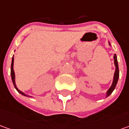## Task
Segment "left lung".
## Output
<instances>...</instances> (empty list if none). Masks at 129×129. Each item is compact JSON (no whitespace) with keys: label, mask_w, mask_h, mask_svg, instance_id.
I'll return each mask as SVG.
<instances>
[{"label":"left lung","mask_w":129,"mask_h":129,"mask_svg":"<svg viewBox=\"0 0 129 129\" xmlns=\"http://www.w3.org/2000/svg\"><path fill=\"white\" fill-rule=\"evenodd\" d=\"M109 44H110V43H109ZM113 58H114V64H115V66H116V71H115V73H114V77H113V84H112L111 87L108 89V90L107 92V97L109 96V95L112 93V92L114 90L115 87L116 86V84L117 82H118V77H119V70H118V64L117 57L116 54H114Z\"/></svg>","instance_id":"8db88e82"}]
</instances>
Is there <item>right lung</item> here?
Returning a JSON list of instances; mask_svg holds the SVG:
<instances>
[{
  "label": "right lung",
  "mask_w": 129,
  "mask_h": 129,
  "mask_svg": "<svg viewBox=\"0 0 129 129\" xmlns=\"http://www.w3.org/2000/svg\"><path fill=\"white\" fill-rule=\"evenodd\" d=\"M13 57L12 58V62H11V79H12V81L13 83V85L15 87V88L16 89V90H17L19 93H21V94H22L23 95H25V96H27V95H26L23 92H21V90H19L17 88V87L16 85V82H15V73H14V71H13Z\"/></svg>",
  "instance_id": "obj_1"
}]
</instances>
